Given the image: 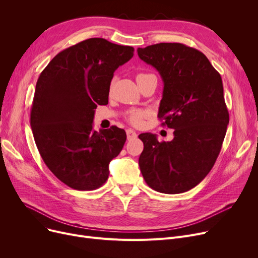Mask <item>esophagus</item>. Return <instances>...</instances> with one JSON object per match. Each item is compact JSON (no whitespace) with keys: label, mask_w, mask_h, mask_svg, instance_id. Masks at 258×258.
I'll list each match as a JSON object with an SVG mask.
<instances>
[{"label":"esophagus","mask_w":258,"mask_h":258,"mask_svg":"<svg viewBox=\"0 0 258 258\" xmlns=\"http://www.w3.org/2000/svg\"><path fill=\"white\" fill-rule=\"evenodd\" d=\"M126 136H127V140H133V139H136L137 138V134L136 132H134L131 128L126 130Z\"/></svg>","instance_id":"esophagus-1"}]
</instances>
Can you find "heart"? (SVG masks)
<instances>
[{
  "label": "heart",
  "instance_id": "1",
  "mask_svg": "<svg viewBox=\"0 0 258 258\" xmlns=\"http://www.w3.org/2000/svg\"><path fill=\"white\" fill-rule=\"evenodd\" d=\"M147 75H151L150 73H138L136 76V80L139 81L142 78L146 77ZM148 115V112L145 110H132L128 112L127 119L131 123L135 126H140L143 123V119Z\"/></svg>",
  "mask_w": 258,
  "mask_h": 258
}]
</instances>
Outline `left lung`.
I'll return each instance as SVG.
<instances>
[{"instance_id":"left-lung-1","label":"left lung","mask_w":258,"mask_h":258,"mask_svg":"<svg viewBox=\"0 0 258 258\" xmlns=\"http://www.w3.org/2000/svg\"><path fill=\"white\" fill-rule=\"evenodd\" d=\"M137 51L163 79L158 118L174 130L169 142H159L151 133L139 135L144 145L141 173L156 191H188L213 167L227 132L222 77L204 54L184 44L160 43Z\"/></svg>"}]
</instances>
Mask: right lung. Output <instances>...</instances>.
<instances>
[{
    "label": "right lung",
    "instance_id": "right-lung-1",
    "mask_svg": "<svg viewBox=\"0 0 258 258\" xmlns=\"http://www.w3.org/2000/svg\"><path fill=\"white\" fill-rule=\"evenodd\" d=\"M134 48L100 37L59 52L40 73L30 124L40 157L55 177L76 190H94L108 178V164L123 147L125 131H93L95 108L108 102L111 81Z\"/></svg>",
    "mask_w": 258,
    "mask_h": 258
}]
</instances>
